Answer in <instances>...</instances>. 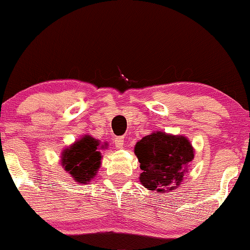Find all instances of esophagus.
<instances>
[{
	"label": "esophagus",
	"mask_w": 250,
	"mask_h": 250,
	"mask_svg": "<svg viewBox=\"0 0 250 250\" xmlns=\"http://www.w3.org/2000/svg\"><path fill=\"white\" fill-rule=\"evenodd\" d=\"M124 137H117L114 139V145H116V148H123L124 147Z\"/></svg>",
	"instance_id": "1"
}]
</instances>
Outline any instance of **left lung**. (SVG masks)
<instances>
[{
	"instance_id": "obj_1",
	"label": "left lung",
	"mask_w": 250,
	"mask_h": 250,
	"mask_svg": "<svg viewBox=\"0 0 250 250\" xmlns=\"http://www.w3.org/2000/svg\"><path fill=\"white\" fill-rule=\"evenodd\" d=\"M140 163L139 180L149 190L166 193L184 180L188 164L194 159V148L186 137L153 132L134 147Z\"/></svg>"
}]
</instances>
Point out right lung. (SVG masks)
I'll list each match as a JSON object with an SVG mask.
<instances>
[{"mask_svg":"<svg viewBox=\"0 0 250 250\" xmlns=\"http://www.w3.org/2000/svg\"><path fill=\"white\" fill-rule=\"evenodd\" d=\"M98 147V140L86 134L63 149L61 164L76 183L87 184L96 177L102 164V155ZM101 147H105V145Z\"/></svg>","mask_w":250,"mask_h":250,"instance_id":"right-lung-1","label":"right lung"}]
</instances>
